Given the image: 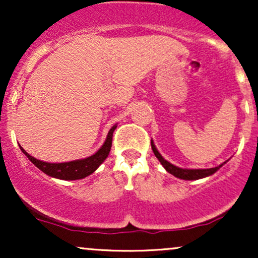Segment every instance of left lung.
Masks as SVG:
<instances>
[{
	"label": "left lung",
	"mask_w": 258,
	"mask_h": 258,
	"mask_svg": "<svg viewBox=\"0 0 258 258\" xmlns=\"http://www.w3.org/2000/svg\"><path fill=\"white\" fill-rule=\"evenodd\" d=\"M152 149L154 154H155L156 158L159 159V161L161 162L162 166L166 168L167 172H170L171 174H173L174 177H177V178H180V179L193 180V179H199V178H204V177L211 176V174H214L216 171L223 165L222 164L220 166L214 167V168H204V170H188V168H179L174 166L172 164H170V162L166 161V160L162 158V156L160 155V153L156 150V148L154 146L153 142H152Z\"/></svg>",
	"instance_id": "1"
}]
</instances>
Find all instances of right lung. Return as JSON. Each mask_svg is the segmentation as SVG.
Masks as SVG:
<instances>
[{"instance_id": "right-lung-1", "label": "right lung", "mask_w": 258, "mask_h": 258, "mask_svg": "<svg viewBox=\"0 0 258 258\" xmlns=\"http://www.w3.org/2000/svg\"><path fill=\"white\" fill-rule=\"evenodd\" d=\"M116 125H114L110 128L108 133L104 144L96 154L82 160H76V161H69V162H60V164H49V162L40 161V160L32 158L28 153L20 147L22 152L28 156L29 160L35 165L37 168H40L42 172H44L48 176L54 177V178L64 179V180H74V179H81L85 177L90 176L93 173L99 165L102 164L104 160L108 158L109 152H110L111 143H112V133H114Z\"/></svg>"}]
</instances>
